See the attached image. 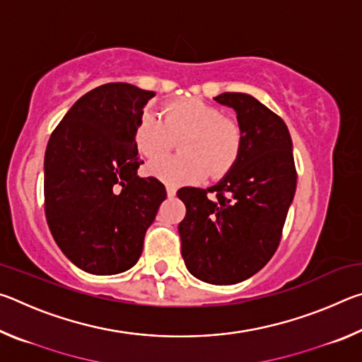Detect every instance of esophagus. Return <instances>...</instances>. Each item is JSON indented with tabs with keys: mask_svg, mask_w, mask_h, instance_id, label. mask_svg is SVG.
Instances as JSON below:
<instances>
[{
	"mask_svg": "<svg viewBox=\"0 0 362 362\" xmlns=\"http://www.w3.org/2000/svg\"><path fill=\"white\" fill-rule=\"evenodd\" d=\"M166 192H168V196H175L177 188L174 185H166Z\"/></svg>",
	"mask_w": 362,
	"mask_h": 362,
	"instance_id": "34e87169",
	"label": "esophagus"
}]
</instances>
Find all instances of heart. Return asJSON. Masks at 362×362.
<instances>
[{
    "mask_svg": "<svg viewBox=\"0 0 362 362\" xmlns=\"http://www.w3.org/2000/svg\"><path fill=\"white\" fill-rule=\"evenodd\" d=\"M180 139L182 155L150 164V173L159 180L196 182L206 174L220 179L240 158L244 134L236 119L223 116L222 110L196 97L169 102L161 118L144 113L134 127V144L148 159L166 155L173 150L174 140Z\"/></svg>",
    "mask_w": 362,
    "mask_h": 362,
    "instance_id": "heart-1",
    "label": "heart"
}]
</instances>
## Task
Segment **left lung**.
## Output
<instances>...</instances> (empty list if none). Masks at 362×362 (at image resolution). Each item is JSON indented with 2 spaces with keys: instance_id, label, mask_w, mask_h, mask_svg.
Segmentation results:
<instances>
[{
  "instance_id": "8db88e82",
  "label": "left lung",
  "mask_w": 362,
  "mask_h": 362,
  "mask_svg": "<svg viewBox=\"0 0 362 362\" xmlns=\"http://www.w3.org/2000/svg\"><path fill=\"white\" fill-rule=\"evenodd\" d=\"M214 100L238 113L240 158L217 185L185 187L177 196L187 207L179 233L188 272L223 286L250 278L276 252L297 170L291 134L276 113L249 94L223 93Z\"/></svg>"
}]
</instances>
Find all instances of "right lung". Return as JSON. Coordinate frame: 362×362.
I'll return each instance as SVG.
<instances>
[{
	"mask_svg": "<svg viewBox=\"0 0 362 362\" xmlns=\"http://www.w3.org/2000/svg\"><path fill=\"white\" fill-rule=\"evenodd\" d=\"M153 90L108 83L78 99L45 155V212L54 240L78 268L116 274L136 265L166 188L139 177L134 127Z\"/></svg>",
	"mask_w": 362,
	"mask_h": 362,
	"instance_id": "1",
	"label": "right lung"
}]
</instances>
